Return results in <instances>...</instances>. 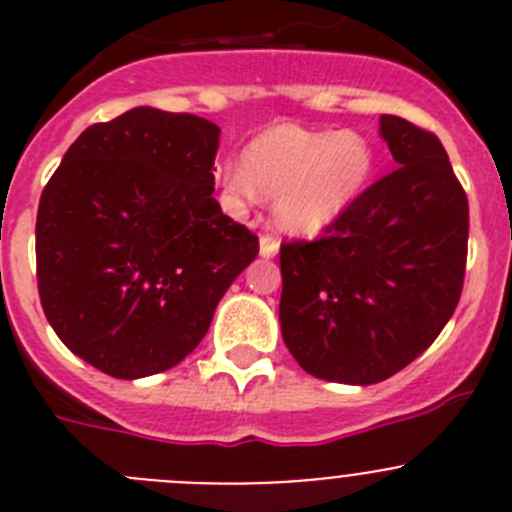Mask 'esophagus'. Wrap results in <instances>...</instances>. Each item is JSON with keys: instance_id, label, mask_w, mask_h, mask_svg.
Listing matches in <instances>:
<instances>
[{"instance_id": "1", "label": "esophagus", "mask_w": 512, "mask_h": 512, "mask_svg": "<svg viewBox=\"0 0 512 512\" xmlns=\"http://www.w3.org/2000/svg\"><path fill=\"white\" fill-rule=\"evenodd\" d=\"M259 246H261V256H266V259H271V256H277V251H279V241L271 233L261 235Z\"/></svg>"}]
</instances>
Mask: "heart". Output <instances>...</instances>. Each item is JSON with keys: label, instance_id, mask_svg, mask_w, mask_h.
<instances>
[{"label": "heart", "instance_id": "1", "mask_svg": "<svg viewBox=\"0 0 512 512\" xmlns=\"http://www.w3.org/2000/svg\"><path fill=\"white\" fill-rule=\"evenodd\" d=\"M374 174L369 140L354 130H315L282 122L246 148L243 164L220 169L235 202L277 200L274 215L287 233L315 235L354 205Z\"/></svg>", "mask_w": 512, "mask_h": 512}]
</instances>
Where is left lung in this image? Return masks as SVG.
<instances>
[{
  "label": "left lung",
  "instance_id": "8db88e82",
  "mask_svg": "<svg viewBox=\"0 0 512 512\" xmlns=\"http://www.w3.org/2000/svg\"><path fill=\"white\" fill-rule=\"evenodd\" d=\"M397 169L315 241L279 248L289 354L328 382L377 384L418 359L459 305L469 202L441 140L382 115Z\"/></svg>",
  "mask_w": 512,
  "mask_h": 512
}]
</instances>
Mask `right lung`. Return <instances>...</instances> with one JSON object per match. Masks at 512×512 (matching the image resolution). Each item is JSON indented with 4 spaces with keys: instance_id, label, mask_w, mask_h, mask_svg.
<instances>
[{
    "instance_id": "add662e5",
    "label": "right lung",
    "mask_w": 512,
    "mask_h": 512,
    "mask_svg": "<svg viewBox=\"0 0 512 512\" xmlns=\"http://www.w3.org/2000/svg\"><path fill=\"white\" fill-rule=\"evenodd\" d=\"M220 128L135 107L71 143L40 194L38 292L56 336L117 379L166 372L205 338L259 238L223 215Z\"/></svg>"
}]
</instances>
